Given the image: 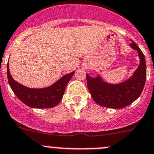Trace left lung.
<instances>
[{
  "label": "left lung",
  "instance_id": "obj_1",
  "mask_svg": "<svg viewBox=\"0 0 154 154\" xmlns=\"http://www.w3.org/2000/svg\"><path fill=\"white\" fill-rule=\"evenodd\" d=\"M131 47L137 50L140 64L131 79L119 85H110L101 80L86 75L88 88L91 97L100 106L108 108L119 109L127 107L139 98L146 81V63L142 50L133 42Z\"/></svg>",
  "mask_w": 154,
  "mask_h": 154
}]
</instances>
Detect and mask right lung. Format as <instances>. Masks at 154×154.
<instances>
[{
  "label": "right lung",
  "mask_w": 154,
  "mask_h": 154,
  "mask_svg": "<svg viewBox=\"0 0 154 154\" xmlns=\"http://www.w3.org/2000/svg\"><path fill=\"white\" fill-rule=\"evenodd\" d=\"M73 74L74 72H72L64 75L49 88H29L12 79L9 72V64H7V78L9 86L22 102L33 108H51L56 106L62 99L66 85Z\"/></svg>",
  "instance_id": "right-lung-1"
}]
</instances>
